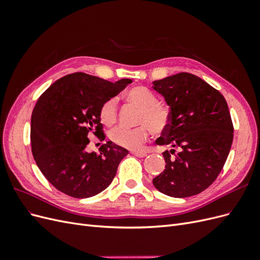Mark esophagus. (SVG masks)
<instances>
[{"mask_svg":"<svg viewBox=\"0 0 260 260\" xmlns=\"http://www.w3.org/2000/svg\"><path fill=\"white\" fill-rule=\"evenodd\" d=\"M132 154L137 157H140V158H142V157H145L147 155L146 153H143V152H132Z\"/></svg>","mask_w":260,"mask_h":260,"instance_id":"esophagus-1","label":"esophagus"}]
</instances>
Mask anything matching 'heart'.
<instances>
[{
	"label": "heart",
	"instance_id": "1",
	"mask_svg": "<svg viewBox=\"0 0 260 260\" xmlns=\"http://www.w3.org/2000/svg\"><path fill=\"white\" fill-rule=\"evenodd\" d=\"M130 103L140 108L137 128L118 127L109 132V138L116 145L137 151L143 146L151 130L154 133H162L170 124L169 109L157 103L155 94L145 86H136L124 94ZM101 121L105 125H112L117 119V101L109 99L102 105L100 111Z\"/></svg>",
	"mask_w": 260,
	"mask_h": 260
}]
</instances>
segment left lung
<instances>
[{
	"label": "left lung",
	"instance_id": "8db88e82",
	"mask_svg": "<svg viewBox=\"0 0 260 260\" xmlns=\"http://www.w3.org/2000/svg\"><path fill=\"white\" fill-rule=\"evenodd\" d=\"M170 109V124L156 140L165 151L164 171L154 186L171 198L203 192L218 177L229 155L233 124L223 95L200 77L180 73L153 82Z\"/></svg>",
	"mask_w": 260,
	"mask_h": 260
}]
</instances>
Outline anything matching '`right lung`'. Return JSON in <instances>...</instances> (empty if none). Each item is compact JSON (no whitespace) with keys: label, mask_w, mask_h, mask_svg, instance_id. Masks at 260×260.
I'll use <instances>...</instances> for the list:
<instances>
[{"label":"right lung","mask_w":260,"mask_h":260,"mask_svg":"<svg viewBox=\"0 0 260 260\" xmlns=\"http://www.w3.org/2000/svg\"><path fill=\"white\" fill-rule=\"evenodd\" d=\"M131 82L113 83L75 73L55 81L38 100L31 116V149L39 169L58 191L88 199L112 183L128 149L112 141L100 147V154L86 152L85 147L89 133L105 139L101 107Z\"/></svg>","instance_id":"right-lung-1"}]
</instances>
